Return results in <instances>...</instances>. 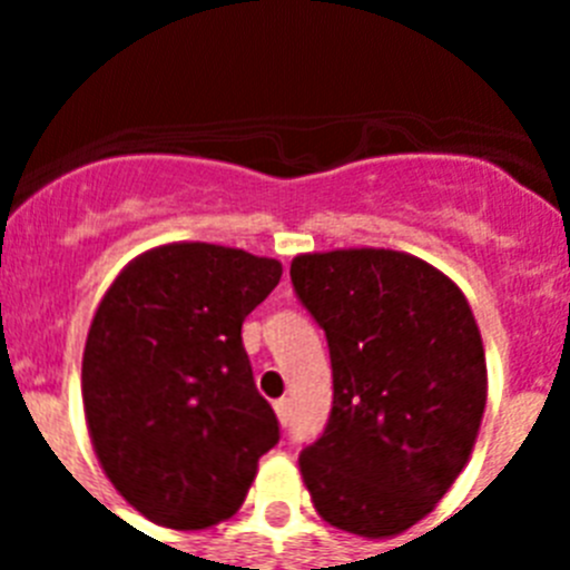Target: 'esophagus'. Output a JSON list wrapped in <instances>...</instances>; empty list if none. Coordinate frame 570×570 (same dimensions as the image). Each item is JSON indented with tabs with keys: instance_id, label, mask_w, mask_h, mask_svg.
<instances>
[{
	"instance_id": "1",
	"label": "esophagus",
	"mask_w": 570,
	"mask_h": 570,
	"mask_svg": "<svg viewBox=\"0 0 570 570\" xmlns=\"http://www.w3.org/2000/svg\"><path fill=\"white\" fill-rule=\"evenodd\" d=\"M274 411H276V416H279L282 425H288V422H291V400H288V396H282V400H276L274 402Z\"/></svg>"
}]
</instances>
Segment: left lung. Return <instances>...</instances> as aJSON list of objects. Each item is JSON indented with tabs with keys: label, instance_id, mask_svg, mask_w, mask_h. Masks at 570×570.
Wrapping results in <instances>:
<instances>
[{
	"label": "left lung",
	"instance_id": "8db88e82",
	"mask_svg": "<svg viewBox=\"0 0 570 570\" xmlns=\"http://www.w3.org/2000/svg\"><path fill=\"white\" fill-rule=\"evenodd\" d=\"M291 282L328 336L334 407L299 454L316 513L387 540L434 511L480 434L488 367L465 294L385 248L299 254Z\"/></svg>",
	"mask_w": 570,
	"mask_h": 570
}]
</instances>
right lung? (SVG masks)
I'll return each instance as SVG.
<instances>
[{
    "label": "right lung",
    "mask_w": 570,
    "mask_h": 570,
    "mask_svg": "<svg viewBox=\"0 0 570 570\" xmlns=\"http://www.w3.org/2000/svg\"><path fill=\"white\" fill-rule=\"evenodd\" d=\"M268 256L170 242L105 291L82 354L88 434L105 476L174 531L230 520L279 442L256 391L242 322L279 285Z\"/></svg>",
    "instance_id": "add662e5"
}]
</instances>
